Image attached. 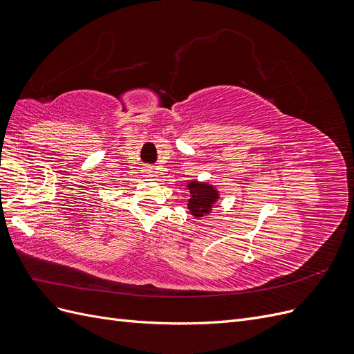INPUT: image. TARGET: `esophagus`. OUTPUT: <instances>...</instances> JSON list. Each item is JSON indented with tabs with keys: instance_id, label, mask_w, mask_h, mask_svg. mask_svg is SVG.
Returning <instances> with one entry per match:
<instances>
[{
	"instance_id": "esophagus-1",
	"label": "esophagus",
	"mask_w": 354,
	"mask_h": 354,
	"mask_svg": "<svg viewBox=\"0 0 354 354\" xmlns=\"http://www.w3.org/2000/svg\"><path fill=\"white\" fill-rule=\"evenodd\" d=\"M143 174H145L146 177H152L153 169H152L151 167H146V168H143Z\"/></svg>"
}]
</instances>
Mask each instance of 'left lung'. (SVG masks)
Listing matches in <instances>:
<instances>
[{
  "mask_svg": "<svg viewBox=\"0 0 354 354\" xmlns=\"http://www.w3.org/2000/svg\"><path fill=\"white\" fill-rule=\"evenodd\" d=\"M189 189L192 198L189 199L187 207L195 217H202L203 214L209 212L212 203L218 199L217 190H214L212 186L199 185L195 183V181H192L189 185Z\"/></svg>",
  "mask_w": 354,
  "mask_h": 354,
  "instance_id": "obj_1",
  "label": "left lung"
}]
</instances>
